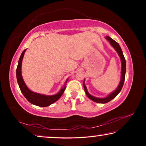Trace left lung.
<instances>
[{
	"label": "left lung",
	"mask_w": 146,
	"mask_h": 146,
	"mask_svg": "<svg viewBox=\"0 0 146 146\" xmlns=\"http://www.w3.org/2000/svg\"><path fill=\"white\" fill-rule=\"evenodd\" d=\"M106 38L107 39L109 42H110L111 45L113 48H114L115 50L117 51V52L118 53V55H119V56L120 57L121 62H122V72H121L120 82L119 85H118V88L116 89L115 91H114L113 93L110 94V95H109L108 97L106 98H97V97H93V96H92V95H91L90 94L88 93V91H87V88H86V86L84 84V81L83 86H84V91L86 92V95L88 96V97L89 98H90L91 100L94 101V102L100 103V104L108 103V102H110V101H111L112 99H113V98L117 97V95L120 92V91H121V90H122V88L123 87V82H124V80H125V71H126V63H125L124 56H123V55L122 51L120 48V46H119V44H118L115 40H113V39L110 38V36H106Z\"/></svg>",
	"instance_id": "8db88e82"
}]
</instances>
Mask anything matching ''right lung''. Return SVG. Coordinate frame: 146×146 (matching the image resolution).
Wrapping results in <instances>:
<instances>
[{"mask_svg":"<svg viewBox=\"0 0 146 146\" xmlns=\"http://www.w3.org/2000/svg\"><path fill=\"white\" fill-rule=\"evenodd\" d=\"M26 49H24L23 52L22 53L21 57L19 58L18 66L17 68L16 75H17V82H18L20 90H21L22 93L23 94L24 97L28 100L29 102L33 104L34 105H36L40 107H46L49 105L52 104L53 103L55 102L56 100H58L60 97L62 95L64 91H65L66 87L64 86L63 88H62L59 92L54 95H41V94L36 93L33 92L31 90H29L28 88L27 87L26 84L24 83V81L22 76L21 73V66H22V61L24 57V55ZM68 80L66 81V83L67 82Z\"/></svg>","mask_w":146,"mask_h":146,"instance_id":"obj_1","label":"right lung"}]
</instances>
